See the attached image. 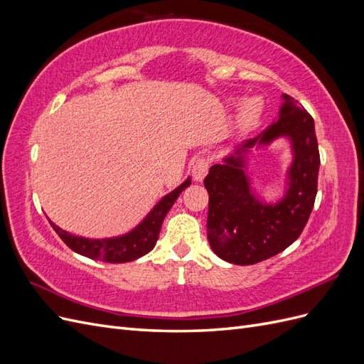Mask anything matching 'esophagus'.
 Instances as JSON below:
<instances>
[{"instance_id": "obj_1", "label": "esophagus", "mask_w": 364, "mask_h": 364, "mask_svg": "<svg viewBox=\"0 0 364 364\" xmlns=\"http://www.w3.org/2000/svg\"><path fill=\"white\" fill-rule=\"evenodd\" d=\"M208 170H209V161L206 158H197L191 165V173H193L194 181L202 182L205 179V176L208 174Z\"/></svg>"}]
</instances>
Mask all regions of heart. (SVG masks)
Returning a JSON list of instances; mask_svg holds the SVG:
<instances>
[{
    "label": "heart",
    "instance_id": "1",
    "mask_svg": "<svg viewBox=\"0 0 364 364\" xmlns=\"http://www.w3.org/2000/svg\"><path fill=\"white\" fill-rule=\"evenodd\" d=\"M261 109H262V105L258 98H249V100H246L243 105V109H241V115H240L241 124H245V126L255 124L257 119L261 115Z\"/></svg>",
    "mask_w": 364,
    "mask_h": 364
}]
</instances>
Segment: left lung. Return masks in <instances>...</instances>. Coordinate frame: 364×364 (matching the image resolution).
<instances>
[{"label":"left lung","mask_w":364,"mask_h":364,"mask_svg":"<svg viewBox=\"0 0 364 364\" xmlns=\"http://www.w3.org/2000/svg\"><path fill=\"white\" fill-rule=\"evenodd\" d=\"M278 137L292 142L294 162L286 196L278 204H264L251 193L245 174L247 153ZM321 156L314 119L293 97L282 94L278 119L255 138L235 147L234 155L209 168L203 183L209 194L208 240L217 257L250 266L287 249L310 217L317 193Z\"/></svg>","instance_id":"8db88e82"}]
</instances>
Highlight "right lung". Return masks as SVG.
<instances>
[{
    "label": "right lung",
    "instance_id": "add662e5",
    "mask_svg": "<svg viewBox=\"0 0 364 364\" xmlns=\"http://www.w3.org/2000/svg\"><path fill=\"white\" fill-rule=\"evenodd\" d=\"M190 183L191 179L188 178L182 185H179L178 188L173 190L167 196H164L135 229H132L130 232L119 237L91 240L73 235L67 232V230H63L54 225L51 220L50 223L53 229L56 230V234L62 238L63 243L71 250L80 253L83 257L114 264L129 262L141 258L142 255H146V253H149L155 247L165 215H167L179 194L186 188V186H190Z\"/></svg>",
    "mask_w": 364,
    "mask_h": 364
}]
</instances>
